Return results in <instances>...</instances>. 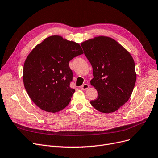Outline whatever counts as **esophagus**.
Returning a JSON list of instances; mask_svg holds the SVG:
<instances>
[{"instance_id": "esophagus-1", "label": "esophagus", "mask_w": 158, "mask_h": 158, "mask_svg": "<svg viewBox=\"0 0 158 158\" xmlns=\"http://www.w3.org/2000/svg\"><path fill=\"white\" fill-rule=\"evenodd\" d=\"M89 88V85L88 84H84L81 86V89L82 90H86Z\"/></svg>"}]
</instances>
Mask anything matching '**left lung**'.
<instances>
[{"label":"left lung","instance_id":"8db88e82","mask_svg":"<svg viewBox=\"0 0 158 158\" xmlns=\"http://www.w3.org/2000/svg\"><path fill=\"white\" fill-rule=\"evenodd\" d=\"M93 68L90 85L98 91L92 106L103 113L116 111L129 100L135 85V62L114 39L100 36L81 43Z\"/></svg>","mask_w":158,"mask_h":158}]
</instances>
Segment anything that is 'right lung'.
Wrapping results in <instances>:
<instances>
[{
  "label": "right lung",
  "instance_id": "add662e5",
  "mask_svg": "<svg viewBox=\"0 0 158 158\" xmlns=\"http://www.w3.org/2000/svg\"><path fill=\"white\" fill-rule=\"evenodd\" d=\"M83 53L78 43L58 35L45 38L31 51L24 63L23 81L39 108L56 113L68 106L75 92L69 86L73 73L69 62Z\"/></svg>",
  "mask_w": 158,
  "mask_h": 158
}]
</instances>
